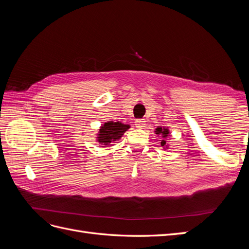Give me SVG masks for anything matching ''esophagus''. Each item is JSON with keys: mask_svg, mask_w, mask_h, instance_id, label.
I'll return each instance as SVG.
<instances>
[{"mask_svg": "<svg viewBox=\"0 0 249 249\" xmlns=\"http://www.w3.org/2000/svg\"><path fill=\"white\" fill-rule=\"evenodd\" d=\"M135 124H136L137 127H144V125H145L144 119H136L135 120Z\"/></svg>", "mask_w": 249, "mask_h": 249, "instance_id": "esophagus-1", "label": "esophagus"}]
</instances>
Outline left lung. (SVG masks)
<instances>
[{
  "instance_id": "8db88e82",
  "label": "left lung",
  "mask_w": 249,
  "mask_h": 249,
  "mask_svg": "<svg viewBox=\"0 0 249 249\" xmlns=\"http://www.w3.org/2000/svg\"><path fill=\"white\" fill-rule=\"evenodd\" d=\"M156 134L158 135H162L163 138H166L168 136V130L167 129H162V127H157L156 129ZM165 144H166V141L165 140H161V145L162 146H165Z\"/></svg>"
}]
</instances>
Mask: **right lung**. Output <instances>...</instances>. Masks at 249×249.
Masks as SVG:
<instances>
[{"instance_id":"add662e5","label":"right lung","mask_w":249,"mask_h":249,"mask_svg":"<svg viewBox=\"0 0 249 249\" xmlns=\"http://www.w3.org/2000/svg\"><path fill=\"white\" fill-rule=\"evenodd\" d=\"M129 127L130 125L123 124L119 122L106 123L100 129V134L97 139H99V142L102 143V144L109 145L112 142H115L122 137Z\"/></svg>"}]
</instances>
